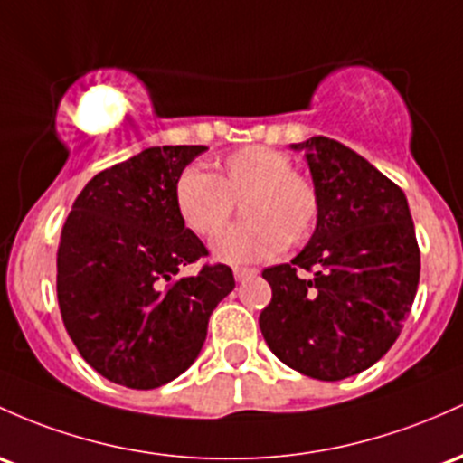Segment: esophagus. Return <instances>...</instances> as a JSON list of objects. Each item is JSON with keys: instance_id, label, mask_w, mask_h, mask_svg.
<instances>
[{"instance_id": "obj_1", "label": "esophagus", "mask_w": 463, "mask_h": 463, "mask_svg": "<svg viewBox=\"0 0 463 463\" xmlns=\"http://www.w3.org/2000/svg\"><path fill=\"white\" fill-rule=\"evenodd\" d=\"M232 274H235L237 281H246V279L257 277L259 270H255V268H235V270H232Z\"/></svg>"}]
</instances>
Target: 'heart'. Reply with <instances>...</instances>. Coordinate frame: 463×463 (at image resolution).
I'll list each match as a JSON object with an SVG mask.
<instances>
[{"instance_id":"heart-1","label":"heart","mask_w":463,"mask_h":463,"mask_svg":"<svg viewBox=\"0 0 463 463\" xmlns=\"http://www.w3.org/2000/svg\"><path fill=\"white\" fill-rule=\"evenodd\" d=\"M237 202L246 220L215 246V257L228 263L268 259L283 243L298 246L312 237L321 217L317 184L272 146H243L213 162L208 174L184 171L175 184L177 215L206 241L222 235Z\"/></svg>"}]
</instances>
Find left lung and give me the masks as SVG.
I'll use <instances>...</instances> for the list:
<instances>
[{
  "mask_svg": "<svg viewBox=\"0 0 463 463\" xmlns=\"http://www.w3.org/2000/svg\"><path fill=\"white\" fill-rule=\"evenodd\" d=\"M294 151L321 197L307 246L263 270L272 301L259 314L268 347L309 378H349L400 336L420 283V248L404 191L340 142L314 136Z\"/></svg>",
  "mask_w": 463,
  "mask_h": 463,
  "instance_id": "1",
  "label": "left lung"
}]
</instances>
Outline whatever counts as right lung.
<instances>
[{
	"label": "right lung",
	"mask_w": 463,
	"mask_h": 463,
	"mask_svg": "<svg viewBox=\"0 0 463 463\" xmlns=\"http://www.w3.org/2000/svg\"><path fill=\"white\" fill-rule=\"evenodd\" d=\"M202 145L149 146L100 171L61 231L57 297L70 338L103 378L156 389L195 363L208 318L235 288L223 263L180 270L208 250L177 215L175 184Z\"/></svg>",
	"instance_id": "right-lung-1"
}]
</instances>
